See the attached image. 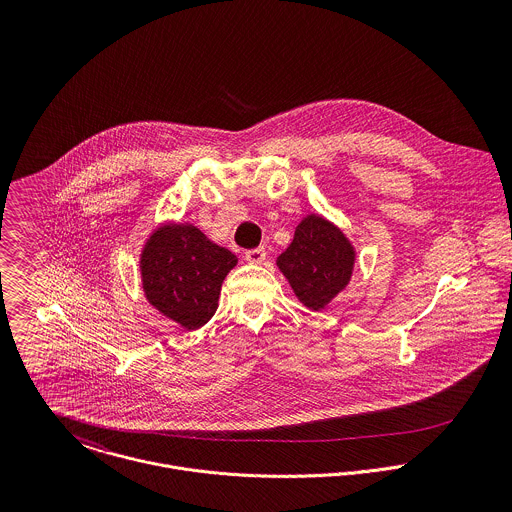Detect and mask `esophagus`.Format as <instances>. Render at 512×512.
Returning a JSON list of instances; mask_svg holds the SVG:
<instances>
[{
  "instance_id": "obj_1",
  "label": "esophagus",
  "mask_w": 512,
  "mask_h": 512,
  "mask_svg": "<svg viewBox=\"0 0 512 512\" xmlns=\"http://www.w3.org/2000/svg\"><path fill=\"white\" fill-rule=\"evenodd\" d=\"M244 258H246V262H250V264H260V262L266 260V248H264V246H258V248L246 250Z\"/></svg>"
}]
</instances>
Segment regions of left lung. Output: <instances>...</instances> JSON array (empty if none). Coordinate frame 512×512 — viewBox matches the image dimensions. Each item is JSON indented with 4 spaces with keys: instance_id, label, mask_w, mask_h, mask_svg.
<instances>
[{
    "instance_id": "obj_1",
    "label": "left lung",
    "mask_w": 512,
    "mask_h": 512,
    "mask_svg": "<svg viewBox=\"0 0 512 512\" xmlns=\"http://www.w3.org/2000/svg\"><path fill=\"white\" fill-rule=\"evenodd\" d=\"M353 264L351 242L319 215H309L297 224L292 244L278 258V266L299 301L315 311L349 284Z\"/></svg>"
}]
</instances>
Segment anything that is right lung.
I'll return each instance as SVG.
<instances>
[{
  "instance_id": "1",
  "label": "right lung",
  "mask_w": 512,
  "mask_h": 512,
  "mask_svg": "<svg viewBox=\"0 0 512 512\" xmlns=\"http://www.w3.org/2000/svg\"><path fill=\"white\" fill-rule=\"evenodd\" d=\"M236 256L193 224H163L142 252L147 301L185 329H199L219 307L220 286Z\"/></svg>"
}]
</instances>
